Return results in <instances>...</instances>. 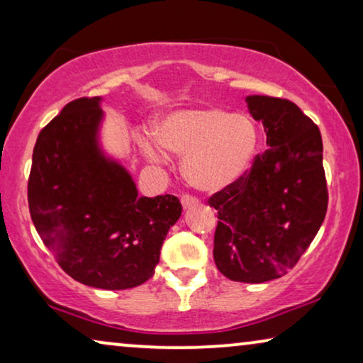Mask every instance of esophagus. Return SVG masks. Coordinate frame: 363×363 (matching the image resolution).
I'll use <instances>...</instances> for the list:
<instances>
[{"mask_svg": "<svg viewBox=\"0 0 363 363\" xmlns=\"http://www.w3.org/2000/svg\"><path fill=\"white\" fill-rule=\"evenodd\" d=\"M198 203V198L190 195V193H185V195H182V205L185 208H190L193 205H196Z\"/></svg>", "mask_w": 363, "mask_h": 363, "instance_id": "obj_1", "label": "esophagus"}]
</instances>
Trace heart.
Wrapping results in <instances>:
<instances>
[{"label": "heart", "mask_w": 363, "mask_h": 363, "mask_svg": "<svg viewBox=\"0 0 363 363\" xmlns=\"http://www.w3.org/2000/svg\"><path fill=\"white\" fill-rule=\"evenodd\" d=\"M155 135L167 150L185 157L183 173L196 190L216 193L236 183L250 170L259 148L256 122L242 112L196 107L168 113L157 122ZM153 160L162 153L150 138L140 140Z\"/></svg>", "instance_id": "b5f03b06"}]
</instances>
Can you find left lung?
Masks as SVG:
<instances>
[{
    "mask_svg": "<svg viewBox=\"0 0 363 363\" xmlns=\"http://www.w3.org/2000/svg\"><path fill=\"white\" fill-rule=\"evenodd\" d=\"M246 101L269 148L208 203L218 211L216 267L228 279L257 284L297 264L324 221L329 191L319 127L286 99Z\"/></svg>",
    "mask_w": 363,
    "mask_h": 363,
    "instance_id": "8db88e82",
    "label": "left lung"
}]
</instances>
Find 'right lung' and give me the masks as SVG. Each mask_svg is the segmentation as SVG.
Returning <instances> with one entry per match:
<instances>
[{"mask_svg":"<svg viewBox=\"0 0 363 363\" xmlns=\"http://www.w3.org/2000/svg\"><path fill=\"white\" fill-rule=\"evenodd\" d=\"M101 97H81L39 132L28 205L39 238L72 279L130 289L150 279L182 215L173 195L138 196L135 183L99 152Z\"/></svg>","mask_w":363,"mask_h":363,"instance_id":"obj_1","label":"right lung"}]
</instances>
